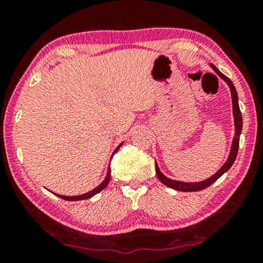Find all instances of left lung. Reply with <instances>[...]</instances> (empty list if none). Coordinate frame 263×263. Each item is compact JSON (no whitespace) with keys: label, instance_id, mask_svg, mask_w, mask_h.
I'll return each mask as SVG.
<instances>
[{"label":"left lung","instance_id":"8db88e82","mask_svg":"<svg viewBox=\"0 0 263 263\" xmlns=\"http://www.w3.org/2000/svg\"><path fill=\"white\" fill-rule=\"evenodd\" d=\"M212 69L215 70V72L219 75V77L224 80V81L229 84V87L231 89V95H232V104H233V116H234V125H235V137L233 139L232 142V147H231L230 151V155H229V159L226 160V162L224 163V166H222L219 171H218L216 174H213L210 179H206L202 182H181V181H174V180H171L168 179V177L164 176L161 172H160V169L158 167L157 162H155V172H157V176L159 177V180L162 182L164 185L169 186V188H173L175 190H180V191H198V190H203L208 188V186H210L212 183H215V182L219 179V177L224 174L225 172H228L229 169L232 166L233 162L235 161V158H237V154H238V149H239V138H240V133H241L242 130V116L241 112H240V108H239V103H238V94H237V90H235V88L233 86V83L231 80L225 77L224 74L220 73L218 68L216 67L215 65H210Z\"/></svg>","mask_w":263,"mask_h":263}]
</instances>
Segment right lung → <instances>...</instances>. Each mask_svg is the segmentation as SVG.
Instances as JSON below:
<instances>
[{"label":"right lung","instance_id":"add662e5","mask_svg":"<svg viewBox=\"0 0 263 263\" xmlns=\"http://www.w3.org/2000/svg\"><path fill=\"white\" fill-rule=\"evenodd\" d=\"M123 145V142L121 145L118 146L117 148L115 149V152H114V154L117 152V151L119 149V147H121V146ZM112 154V155H114ZM112 159V158H111ZM110 174H111V172H110V166H109V168H108V173H106V176H105V179H104V181L102 182V183L99 185V186H96V188L94 189V190H91V191H89V193H87V194H83V195H80V196H62V195H57L58 197H60V198H62V199H66V201H81V199H88V198H90V197H92V196L94 195H96V194H99L101 190H103L106 185L109 184V181H110Z\"/></svg>","mask_w":263,"mask_h":263}]
</instances>
